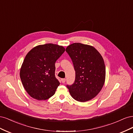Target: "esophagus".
<instances>
[{"label":"esophagus","instance_id":"esophagus-1","mask_svg":"<svg viewBox=\"0 0 133 133\" xmlns=\"http://www.w3.org/2000/svg\"><path fill=\"white\" fill-rule=\"evenodd\" d=\"M61 81H62V82L63 83H64L65 82V81H66V79H65V78H63V79H61Z\"/></svg>","mask_w":133,"mask_h":133}]
</instances>
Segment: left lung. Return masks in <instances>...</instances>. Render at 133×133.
Instances as JSON below:
<instances>
[{
	"label": "left lung",
	"instance_id": "obj_1",
	"mask_svg": "<svg viewBox=\"0 0 133 133\" xmlns=\"http://www.w3.org/2000/svg\"><path fill=\"white\" fill-rule=\"evenodd\" d=\"M66 51L75 71L74 83L66 87L76 101H89L99 94L105 83V65L102 56L94 47L79 43L68 46Z\"/></svg>",
	"mask_w": 133,
	"mask_h": 133
}]
</instances>
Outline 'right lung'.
<instances>
[{
  "instance_id": "obj_1",
  "label": "right lung",
  "mask_w": 133,
  "mask_h": 133,
  "mask_svg": "<svg viewBox=\"0 0 133 133\" xmlns=\"http://www.w3.org/2000/svg\"><path fill=\"white\" fill-rule=\"evenodd\" d=\"M65 48L54 44L36 46L25 56L20 71L23 85L31 97L46 100L55 92L60 83L55 78V63Z\"/></svg>"
}]
</instances>
